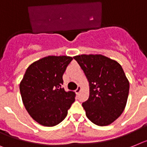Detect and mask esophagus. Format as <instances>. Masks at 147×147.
<instances>
[{
  "mask_svg": "<svg viewBox=\"0 0 147 147\" xmlns=\"http://www.w3.org/2000/svg\"><path fill=\"white\" fill-rule=\"evenodd\" d=\"M81 87H80V86H78V88L76 90V93H77V94H78V93L80 92V91H81Z\"/></svg>",
  "mask_w": 147,
  "mask_h": 147,
  "instance_id": "34e87169",
  "label": "esophagus"
}]
</instances>
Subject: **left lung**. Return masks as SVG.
Wrapping results in <instances>:
<instances>
[{"instance_id":"obj_1","label":"left lung","mask_w":147,"mask_h":147,"mask_svg":"<svg viewBox=\"0 0 147 147\" xmlns=\"http://www.w3.org/2000/svg\"><path fill=\"white\" fill-rule=\"evenodd\" d=\"M90 84V96L82 103L86 115L99 126L108 125L124 111L129 83L117 61L100 55L74 57Z\"/></svg>"}]
</instances>
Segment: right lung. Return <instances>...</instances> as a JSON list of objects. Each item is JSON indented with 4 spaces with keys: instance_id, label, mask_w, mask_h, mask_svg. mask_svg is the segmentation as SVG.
<instances>
[{
    "instance_id": "add662e5",
    "label": "right lung",
    "mask_w": 147,
    "mask_h": 147,
    "mask_svg": "<svg viewBox=\"0 0 147 147\" xmlns=\"http://www.w3.org/2000/svg\"><path fill=\"white\" fill-rule=\"evenodd\" d=\"M72 60L67 56H49L32 63L20 84V92L31 117L45 126H55L67 116L76 92L62 87L63 75Z\"/></svg>"
}]
</instances>
